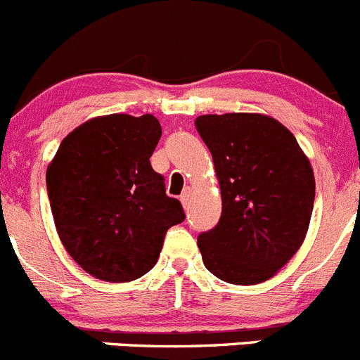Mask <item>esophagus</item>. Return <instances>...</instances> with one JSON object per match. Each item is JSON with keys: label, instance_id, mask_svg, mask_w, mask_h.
<instances>
[{"label": "esophagus", "instance_id": "1", "mask_svg": "<svg viewBox=\"0 0 360 360\" xmlns=\"http://www.w3.org/2000/svg\"><path fill=\"white\" fill-rule=\"evenodd\" d=\"M189 196H191V189L187 187V189H184L182 196H180V201H182L184 208H187V205H189Z\"/></svg>", "mask_w": 360, "mask_h": 360}]
</instances>
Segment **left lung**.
<instances>
[{"mask_svg":"<svg viewBox=\"0 0 360 360\" xmlns=\"http://www.w3.org/2000/svg\"><path fill=\"white\" fill-rule=\"evenodd\" d=\"M196 129L222 198L217 226L198 237L203 263L231 285H258L290 262L309 228L314 174L295 136L256 112L203 115Z\"/></svg>","mask_w":360,"mask_h":360,"instance_id":"left-lung-1","label":"left lung"}]
</instances>
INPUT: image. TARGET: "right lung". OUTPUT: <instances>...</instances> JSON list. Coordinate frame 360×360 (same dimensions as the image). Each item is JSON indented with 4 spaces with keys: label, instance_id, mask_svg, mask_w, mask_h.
<instances>
[{
    "label": "right lung",
    "instance_id": "right-lung-1",
    "mask_svg": "<svg viewBox=\"0 0 360 360\" xmlns=\"http://www.w3.org/2000/svg\"><path fill=\"white\" fill-rule=\"evenodd\" d=\"M160 134L152 115L98 116L74 129L47 167L61 244L97 279L127 283L145 276L167 229L186 219L150 164Z\"/></svg>",
    "mask_w": 360,
    "mask_h": 360
}]
</instances>
